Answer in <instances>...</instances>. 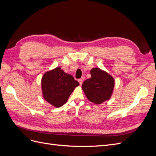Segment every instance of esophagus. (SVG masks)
Returning a JSON list of instances; mask_svg holds the SVG:
<instances>
[{"label":"esophagus","instance_id":"34e87169","mask_svg":"<svg viewBox=\"0 0 156 156\" xmlns=\"http://www.w3.org/2000/svg\"><path fill=\"white\" fill-rule=\"evenodd\" d=\"M78 81H79V84H80V85H82L83 82V79H79L78 80Z\"/></svg>","mask_w":156,"mask_h":156}]
</instances>
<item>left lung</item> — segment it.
<instances>
[{
  "label": "left lung",
  "instance_id": "left-lung-1",
  "mask_svg": "<svg viewBox=\"0 0 156 156\" xmlns=\"http://www.w3.org/2000/svg\"><path fill=\"white\" fill-rule=\"evenodd\" d=\"M91 77L84 81L82 88L88 100L95 104L109 100L115 87V79L99 68L90 70Z\"/></svg>",
  "mask_w": 156,
  "mask_h": 156
}]
</instances>
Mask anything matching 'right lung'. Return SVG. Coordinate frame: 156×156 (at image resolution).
Here are the masks:
<instances>
[{
	"label": "right lung",
	"mask_w": 156,
	"mask_h": 156,
	"mask_svg": "<svg viewBox=\"0 0 156 156\" xmlns=\"http://www.w3.org/2000/svg\"><path fill=\"white\" fill-rule=\"evenodd\" d=\"M79 83L72 75L57 67L47 72L41 79V90L45 101L55 107L67 102L70 94Z\"/></svg>",
	"instance_id": "add662e5"
}]
</instances>
